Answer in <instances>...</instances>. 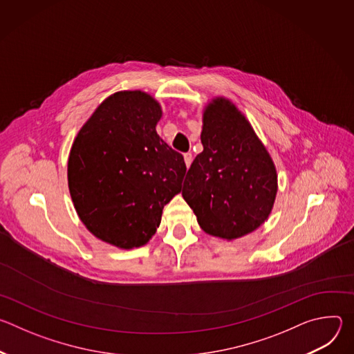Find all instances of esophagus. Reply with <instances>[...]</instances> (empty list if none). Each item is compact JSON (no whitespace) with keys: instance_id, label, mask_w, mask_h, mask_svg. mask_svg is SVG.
I'll return each mask as SVG.
<instances>
[{"instance_id":"34e87169","label":"esophagus","mask_w":354,"mask_h":354,"mask_svg":"<svg viewBox=\"0 0 354 354\" xmlns=\"http://www.w3.org/2000/svg\"><path fill=\"white\" fill-rule=\"evenodd\" d=\"M183 158H185V164H186V167L189 168V167H190V164H192V161H193V156H192V153H186V154H183Z\"/></svg>"}]
</instances>
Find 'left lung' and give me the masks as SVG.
Masks as SVG:
<instances>
[{
	"instance_id": "8db88e82",
	"label": "left lung",
	"mask_w": 354,
	"mask_h": 354,
	"mask_svg": "<svg viewBox=\"0 0 354 354\" xmlns=\"http://www.w3.org/2000/svg\"><path fill=\"white\" fill-rule=\"evenodd\" d=\"M203 151L192 162L182 196L201 230L236 239L269 217L276 193L274 164L250 123L225 97L203 113Z\"/></svg>"
}]
</instances>
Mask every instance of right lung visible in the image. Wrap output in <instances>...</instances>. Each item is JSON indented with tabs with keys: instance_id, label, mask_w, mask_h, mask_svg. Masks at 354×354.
Segmentation results:
<instances>
[{
	"instance_id": "1",
	"label": "right lung",
	"mask_w": 354,
	"mask_h": 354,
	"mask_svg": "<svg viewBox=\"0 0 354 354\" xmlns=\"http://www.w3.org/2000/svg\"><path fill=\"white\" fill-rule=\"evenodd\" d=\"M157 100L122 91L100 104L77 134L68 157V187L85 227L122 249L148 242L162 209L180 192L182 154L156 130Z\"/></svg>"
}]
</instances>
